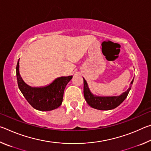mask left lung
Wrapping results in <instances>:
<instances>
[{
	"instance_id": "obj_1",
	"label": "left lung",
	"mask_w": 151,
	"mask_h": 151,
	"mask_svg": "<svg viewBox=\"0 0 151 151\" xmlns=\"http://www.w3.org/2000/svg\"><path fill=\"white\" fill-rule=\"evenodd\" d=\"M83 80L84 96H85V100L88 105L95 109L101 110V111H108V110L115 109L125 100L130 90H131L134 78L132 79L131 84H130L129 88L126 91L119 96H100L93 94L89 89L88 84L85 79L83 78Z\"/></svg>"
}]
</instances>
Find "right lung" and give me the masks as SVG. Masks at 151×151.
<instances>
[{
    "instance_id": "obj_1",
    "label": "right lung",
    "mask_w": 151,
    "mask_h": 151,
    "mask_svg": "<svg viewBox=\"0 0 151 151\" xmlns=\"http://www.w3.org/2000/svg\"><path fill=\"white\" fill-rule=\"evenodd\" d=\"M19 59L16 68L18 86L29 103L40 111H52L59 107L63 102L64 91L73 76L57 78L47 86L32 87L25 83L20 76Z\"/></svg>"
}]
</instances>
